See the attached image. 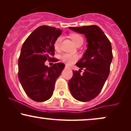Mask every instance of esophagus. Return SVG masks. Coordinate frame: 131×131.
Returning <instances> with one entry per match:
<instances>
[{
	"label": "esophagus",
	"mask_w": 131,
	"mask_h": 131,
	"mask_svg": "<svg viewBox=\"0 0 131 131\" xmlns=\"http://www.w3.org/2000/svg\"><path fill=\"white\" fill-rule=\"evenodd\" d=\"M65 68H70V67H68V65H65Z\"/></svg>",
	"instance_id": "1"
}]
</instances>
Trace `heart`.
I'll return each instance as SVG.
<instances>
[{"label": "heart", "instance_id": "1", "mask_svg": "<svg viewBox=\"0 0 131 131\" xmlns=\"http://www.w3.org/2000/svg\"><path fill=\"white\" fill-rule=\"evenodd\" d=\"M70 37L75 45H78L80 42H83V38L80 35L73 34L71 35ZM61 40H62V37L60 36V37H58L55 41L54 43H53V48L56 50H58L60 48ZM61 60L67 64H71L78 60V57L75 55H72L68 53H64L61 56Z\"/></svg>", "mask_w": 131, "mask_h": 131}]
</instances>
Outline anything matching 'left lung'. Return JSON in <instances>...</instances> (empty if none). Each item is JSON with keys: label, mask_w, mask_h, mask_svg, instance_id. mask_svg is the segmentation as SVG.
<instances>
[{"label": "left lung", "mask_w": 131, "mask_h": 131, "mask_svg": "<svg viewBox=\"0 0 131 131\" xmlns=\"http://www.w3.org/2000/svg\"><path fill=\"white\" fill-rule=\"evenodd\" d=\"M69 29L83 34L87 49L76 66L81 68L72 71L73 75L68 82L69 89L75 100L87 102L100 94L110 72L113 59L112 45L103 31L97 26ZM84 72L80 74L81 69Z\"/></svg>", "instance_id": "obj_1"}]
</instances>
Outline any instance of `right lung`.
<instances>
[{"label":"right lung","mask_w":131,"mask_h":131,"mask_svg":"<svg viewBox=\"0 0 131 131\" xmlns=\"http://www.w3.org/2000/svg\"><path fill=\"white\" fill-rule=\"evenodd\" d=\"M61 31L53 27L40 26L22 46L18 60L19 80L27 95L35 101L43 102L50 98L56 80L64 68L61 63L50 67L45 64L48 59H53L50 57L54 55L53 43Z\"/></svg>","instance_id":"obj_1"}]
</instances>
